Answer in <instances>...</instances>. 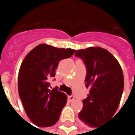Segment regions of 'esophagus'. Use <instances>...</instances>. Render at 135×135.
Returning a JSON list of instances; mask_svg holds the SVG:
<instances>
[{
	"instance_id": "34e87169",
	"label": "esophagus",
	"mask_w": 135,
	"mask_h": 135,
	"mask_svg": "<svg viewBox=\"0 0 135 135\" xmlns=\"http://www.w3.org/2000/svg\"><path fill=\"white\" fill-rule=\"evenodd\" d=\"M74 100V96L73 95H69V96H68V101L69 102H73Z\"/></svg>"
}]
</instances>
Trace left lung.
<instances>
[{
	"instance_id": "obj_1",
	"label": "left lung",
	"mask_w": 135,
	"mask_h": 135,
	"mask_svg": "<svg viewBox=\"0 0 135 135\" xmlns=\"http://www.w3.org/2000/svg\"><path fill=\"white\" fill-rule=\"evenodd\" d=\"M75 56L86 66L85 86L90 88L79 118L97 127L109 120L119 106L124 86L121 66L109 51L99 47L76 51Z\"/></svg>"
}]
</instances>
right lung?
<instances>
[{"mask_svg":"<svg viewBox=\"0 0 135 135\" xmlns=\"http://www.w3.org/2000/svg\"><path fill=\"white\" fill-rule=\"evenodd\" d=\"M75 50L39 44L25 57L18 72V89L27 117L35 125L51 127L59 120L67 96L57 88L49 89L59 61Z\"/></svg>","mask_w":135,"mask_h":135,"instance_id":"1","label":"right lung"}]
</instances>
